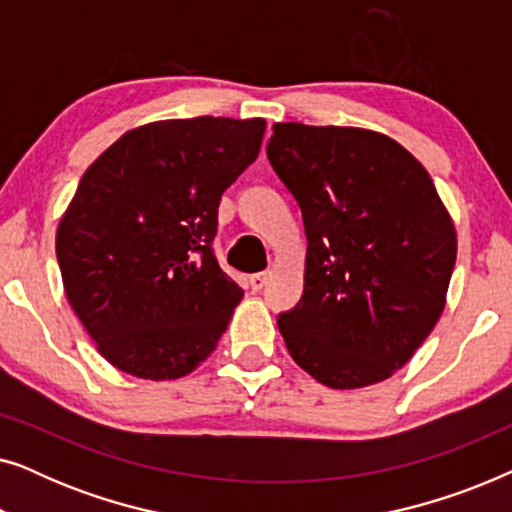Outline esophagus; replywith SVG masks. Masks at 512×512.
Here are the masks:
<instances>
[{
	"instance_id": "1",
	"label": "esophagus",
	"mask_w": 512,
	"mask_h": 512,
	"mask_svg": "<svg viewBox=\"0 0 512 512\" xmlns=\"http://www.w3.org/2000/svg\"><path fill=\"white\" fill-rule=\"evenodd\" d=\"M265 284H268V272H256V275L249 277V286L254 291H261Z\"/></svg>"
}]
</instances>
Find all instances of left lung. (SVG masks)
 <instances>
[{
    "label": "left lung",
    "mask_w": 512,
    "mask_h": 512,
    "mask_svg": "<svg viewBox=\"0 0 512 512\" xmlns=\"http://www.w3.org/2000/svg\"><path fill=\"white\" fill-rule=\"evenodd\" d=\"M268 160L303 212L300 303L277 319L286 349L331 389L382 382L429 338L457 233L422 163L387 135L275 123Z\"/></svg>",
    "instance_id": "8db88e82"
}]
</instances>
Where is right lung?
<instances>
[{"instance_id": "right-lung-1", "label": "right lung", "mask_w": 512, "mask_h": 512, "mask_svg": "<svg viewBox=\"0 0 512 512\" xmlns=\"http://www.w3.org/2000/svg\"><path fill=\"white\" fill-rule=\"evenodd\" d=\"M263 132V118L149 123L81 177L55 254L69 305L111 366L177 380L214 352L244 293L212 249L219 202Z\"/></svg>"}]
</instances>
